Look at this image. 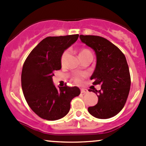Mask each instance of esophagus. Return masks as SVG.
<instances>
[{"mask_svg": "<svg viewBox=\"0 0 146 146\" xmlns=\"http://www.w3.org/2000/svg\"><path fill=\"white\" fill-rule=\"evenodd\" d=\"M81 93L82 94H87L88 93V90L85 89V88H82V89H81Z\"/></svg>", "mask_w": 146, "mask_h": 146, "instance_id": "esophagus-1", "label": "esophagus"}]
</instances>
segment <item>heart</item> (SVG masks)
Here are the masks:
<instances>
[{"label": "heart", "mask_w": 146, "mask_h": 146, "mask_svg": "<svg viewBox=\"0 0 146 146\" xmlns=\"http://www.w3.org/2000/svg\"><path fill=\"white\" fill-rule=\"evenodd\" d=\"M88 53H91V52H90L89 50H87V49H82V50L79 52V57H80V56H82V55H86V54H88ZM67 54H68V52H67V50L64 51V52L62 53V56H61V63H62V64L64 63V60H65ZM73 79H74V81L76 82V83L79 84L81 82V81H82V76H81V75H76V76L74 77Z\"/></svg>", "instance_id": "heart-1"}]
</instances>
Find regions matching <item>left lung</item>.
<instances>
[{
	"instance_id": "8db88e82",
	"label": "left lung",
	"mask_w": 146,
	"mask_h": 146,
	"mask_svg": "<svg viewBox=\"0 0 146 146\" xmlns=\"http://www.w3.org/2000/svg\"><path fill=\"white\" fill-rule=\"evenodd\" d=\"M82 43L91 48L96 55V65L91 79L101 89H89L97 95L98 101L88 111L98 119H108L117 115L128 98L131 77L125 55L116 46L103 37L80 35Z\"/></svg>"
}]
</instances>
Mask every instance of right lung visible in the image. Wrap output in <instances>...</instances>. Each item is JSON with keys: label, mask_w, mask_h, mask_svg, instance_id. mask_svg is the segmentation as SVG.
<instances>
[{"label": "right lung", "mask_w": 146, "mask_h": 146, "mask_svg": "<svg viewBox=\"0 0 146 146\" xmlns=\"http://www.w3.org/2000/svg\"><path fill=\"white\" fill-rule=\"evenodd\" d=\"M79 34L46 37L31 50L22 67L24 96L31 109L44 119L57 120L69 112L70 102L80 94L77 86L57 88L52 76L61 69V56Z\"/></svg>", "instance_id": "add662e5"}]
</instances>
